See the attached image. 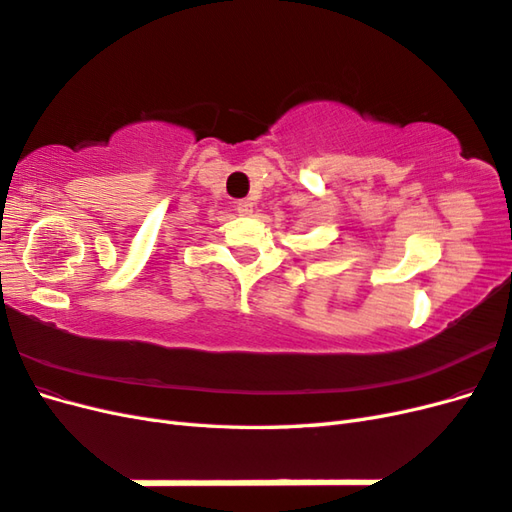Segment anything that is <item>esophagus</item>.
<instances>
[{
  "mask_svg": "<svg viewBox=\"0 0 512 512\" xmlns=\"http://www.w3.org/2000/svg\"><path fill=\"white\" fill-rule=\"evenodd\" d=\"M252 211H254L252 200H239V203H237V213L239 215H252Z\"/></svg>",
  "mask_w": 512,
  "mask_h": 512,
  "instance_id": "34e87169",
  "label": "esophagus"
}]
</instances>
